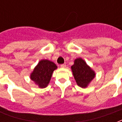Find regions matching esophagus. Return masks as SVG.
Segmentation results:
<instances>
[{
    "label": "esophagus",
    "mask_w": 122,
    "mask_h": 122,
    "mask_svg": "<svg viewBox=\"0 0 122 122\" xmlns=\"http://www.w3.org/2000/svg\"><path fill=\"white\" fill-rule=\"evenodd\" d=\"M61 68H66V65H65V64H62V65H61Z\"/></svg>",
    "instance_id": "34e87169"
}]
</instances>
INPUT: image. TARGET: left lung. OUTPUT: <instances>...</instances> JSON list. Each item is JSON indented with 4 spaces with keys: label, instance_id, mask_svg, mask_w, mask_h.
I'll use <instances>...</instances> for the list:
<instances>
[{
    "label": "left lung",
    "instance_id": "1",
    "mask_svg": "<svg viewBox=\"0 0 122 122\" xmlns=\"http://www.w3.org/2000/svg\"><path fill=\"white\" fill-rule=\"evenodd\" d=\"M71 68L77 85L81 88L87 87L96 76L94 71L80 57L75 60Z\"/></svg>",
    "mask_w": 122,
    "mask_h": 122
}]
</instances>
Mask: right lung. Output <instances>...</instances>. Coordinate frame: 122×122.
Here are the masks:
<instances>
[{
    "label": "right lung",
    "instance_id": "right-lung-1",
    "mask_svg": "<svg viewBox=\"0 0 122 122\" xmlns=\"http://www.w3.org/2000/svg\"><path fill=\"white\" fill-rule=\"evenodd\" d=\"M57 68L53 62L47 59H42L35 66L30 75V78L40 88H45L48 85L52 73Z\"/></svg>",
    "mask_w": 122,
    "mask_h": 122
}]
</instances>
